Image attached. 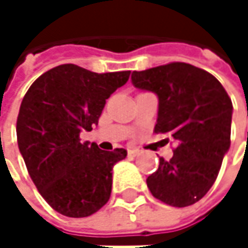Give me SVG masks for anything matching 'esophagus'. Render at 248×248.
<instances>
[{
	"label": "esophagus",
	"mask_w": 248,
	"mask_h": 248,
	"mask_svg": "<svg viewBox=\"0 0 248 248\" xmlns=\"http://www.w3.org/2000/svg\"><path fill=\"white\" fill-rule=\"evenodd\" d=\"M127 155H129V156H132V158H135V156H139V155H140V152H139L138 149H129V151H127Z\"/></svg>",
	"instance_id": "34e87169"
}]
</instances>
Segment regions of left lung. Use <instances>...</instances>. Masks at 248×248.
Here are the masks:
<instances>
[{"label": "left lung", "instance_id": "8db88e82", "mask_svg": "<svg viewBox=\"0 0 248 248\" xmlns=\"http://www.w3.org/2000/svg\"><path fill=\"white\" fill-rule=\"evenodd\" d=\"M132 83L158 96L155 132L176 142L172 158H159L146 179L151 194L172 207L195 204L216 182L230 149L231 99L211 73L186 63L133 72Z\"/></svg>", "mask_w": 248, "mask_h": 248}]
</instances>
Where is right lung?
<instances>
[{
  "instance_id": "1",
  "label": "right lung",
  "mask_w": 248,
  "mask_h": 248,
  "mask_svg": "<svg viewBox=\"0 0 248 248\" xmlns=\"http://www.w3.org/2000/svg\"><path fill=\"white\" fill-rule=\"evenodd\" d=\"M129 75L62 64L40 76L21 102L17 140L25 167L41 197L66 217H89L110 198L113 165L127 152L102 151L80 133L97 124L106 99Z\"/></svg>"
}]
</instances>
